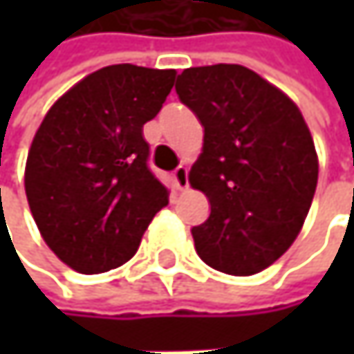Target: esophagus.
<instances>
[{"label": "esophagus", "mask_w": 354, "mask_h": 354, "mask_svg": "<svg viewBox=\"0 0 354 354\" xmlns=\"http://www.w3.org/2000/svg\"><path fill=\"white\" fill-rule=\"evenodd\" d=\"M172 180H174V186L178 190H184L188 186V170L184 166H178L176 170L172 172Z\"/></svg>", "instance_id": "obj_1"}]
</instances>
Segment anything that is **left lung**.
<instances>
[{"label":"left lung","instance_id":"obj_1","mask_svg":"<svg viewBox=\"0 0 354 354\" xmlns=\"http://www.w3.org/2000/svg\"><path fill=\"white\" fill-rule=\"evenodd\" d=\"M176 94L205 129L188 180L211 215L192 227L194 248L215 270L256 274L287 252L312 207V133L289 96L242 65L184 69Z\"/></svg>","mask_w":354,"mask_h":354}]
</instances>
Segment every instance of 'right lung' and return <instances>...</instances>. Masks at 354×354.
Wrapping results in <instances>:
<instances>
[{
    "instance_id": "obj_1",
    "label": "right lung",
    "mask_w": 354,
    "mask_h": 354,
    "mask_svg": "<svg viewBox=\"0 0 354 354\" xmlns=\"http://www.w3.org/2000/svg\"><path fill=\"white\" fill-rule=\"evenodd\" d=\"M174 69L108 65L63 94L36 131L24 186L42 240L67 266L98 274L124 264L166 186L147 166L143 124L166 102Z\"/></svg>"
}]
</instances>
